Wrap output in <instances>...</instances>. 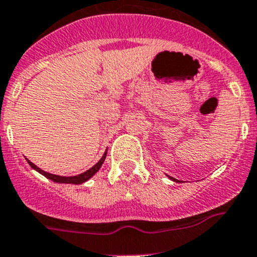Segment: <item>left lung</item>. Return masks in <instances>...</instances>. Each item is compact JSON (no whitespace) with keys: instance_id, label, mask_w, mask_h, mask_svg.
I'll list each match as a JSON object with an SVG mask.
<instances>
[{"instance_id":"8db88e82","label":"left lung","mask_w":257,"mask_h":257,"mask_svg":"<svg viewBox=\"0 0 257 257\" xmlns=\"http://www.w3.org/2000/svg\"><path fill=\"white\" fill-rule=\"evenodd\" d=\"M169 178H170V179H172V180H174V181H178V180H177V179H174V178H172V177H169Z\"/></svg>"}]
</instances>
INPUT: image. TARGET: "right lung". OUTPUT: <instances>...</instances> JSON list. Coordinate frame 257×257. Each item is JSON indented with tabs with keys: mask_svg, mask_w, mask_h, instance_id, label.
Listing matches in <instances>:
<instances>
[{
	"mask_svg": "<svg viewBox=\"0 0 257 257\" xmlns=\"http://www.w3.org/2000/svg\"><path fill=\"white\" fill-rule=\"evenodd\" d=\"M105 157H107V152L104 153V155H103V157H102V159H100L99 162H98L97 164L94 165V167L90 168L89 170H87V172L83 173V174H80V175H76V177H59V175L49 174V173L43 172L42 169H40V168H38V167H36V165L33 164V163H31L30 160H28V159H27V162H28V164H30L31 167L33 168V169H36V170H37L38 173H41V174H42V175H45L46 178L51 179V180H52V181H54V183H63V184H82V183H84V181H87L88 179L92 178L93 175H94L95 173H97L98 170L100 169V167H102L103 162H104V159H105Z\"/></svg>",
	"mask_w": 257,
	"mask_h": 257,
	"instance_id": "add662e5",
	"label": "right lung"
}]
</instances>
